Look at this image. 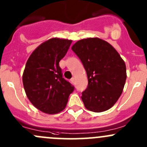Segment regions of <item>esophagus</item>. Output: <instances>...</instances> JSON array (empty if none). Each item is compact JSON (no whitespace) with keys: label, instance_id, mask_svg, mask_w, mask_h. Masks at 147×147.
<instances>
[{"label":"esophagus","instance_id":"34e87169","mask_svg":"<svg viewBox=\"0 0 147 147\" xmlns=\"http://www.w3.org/2000/svg\"><path fill=\"white\" fill-rule=\"evenodd\" d=\"M71 83H75V78H72L71 79Z\"/></svg>","mask_w":147,"mask_h":147}]
</instances>
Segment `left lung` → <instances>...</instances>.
<instances>
[{"label": "left lung", "mask_w": 147, "mask_h": 147, "mask_svg": "<svg viewBox=\"0 0 147 147\" xmlns=\"http://www.w3.org/2000/svg\"><path fill=\"white\" fill-rule=\"evenodd\" d=\"M71 49L88 76V88L81 97L85 107L97 113L109 109L123 90L127 78L123 59L111 44L99 38L81 39Z\"/></svg>", "instance_id": "left-lung-1"}]
</instances>
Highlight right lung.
Instances as JSON below:
<instances>
[{"instance_id":"right-lung-1","label":"right lung","mask_w":147,"mask_h":147,"mask_svg":"<svg viewBox=\"0 0 147 147\" xmlns=\"http://www.w3.org/2000/svg\"><path fill=\"white\" fill-rule=\"evenodd\" d=\"M72 40L53 38L34 50L26 61L22 76L28 99L36 109L48 114L64 109L74 88L62 78L59 61Z\"/></svg>"}]
</instances>
